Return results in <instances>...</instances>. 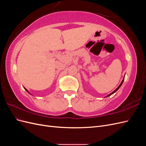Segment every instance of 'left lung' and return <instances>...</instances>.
Segmentation results:
<instances>
[{
	"label": "left lung",
	"instance_id": "left-lung-1",
	"mask_svg": "<svg viewBox=\"0 0 146 146\" xmlns=\"http://www.w3.org/2000/svg\"><path fill=\"white\" fill-rule=\"evenodd\" d=\"M124 77H125V76H124ZM123 80H124V78H123V80H122V82L121 83V84H120V85H119V86H118V87H117V88H116V89L115 90H114V91L113 92H111V93H110V94H108V96H106V97H105V98H107V97H108V96H111V94H114V92H116V91H117V90H119V88H120V87L121 86V85H122V83H123Z\"/></svg>",
	"mask_w": 146,
	"mask_h": 146
}]
</instances>
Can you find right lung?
<instances>
[{"mask_svg":"<svg viewBox=\"0 0 146 146\" xmlns=\"http://www.w3.org/2000/svg\"><path fill=\"white\" fill-rule=\"evenodd\" d=\"M24 89H25V90H26V91H27V92H29V94H30V92H29V91H27V89H25V88H24Z\"/></svg>","mask_w":146,"mask_h":146,"instance_id":"obj_1","label":"right lung"}]
</instances>
